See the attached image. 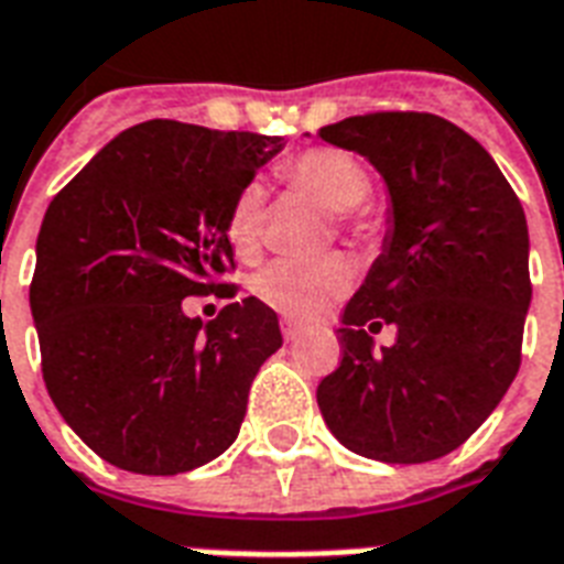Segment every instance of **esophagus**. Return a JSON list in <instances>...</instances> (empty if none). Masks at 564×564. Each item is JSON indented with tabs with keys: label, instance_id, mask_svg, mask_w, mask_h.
Wrapping results in <instances>:
<instances>
[{
	"label": "esophagus",
	"instance_id": "obj_1",
	"mask_svg": "<svg viewBox=\"0 0 564 564\" xmlns=\"http://www.w3.org/2000/svg\"><path fill=\"white\" fill-rule=\"evenodd\" d=\"M300 335H303V326H300V323L282 321V338H285V341H296Z\"/></svg>",
	"mask_w": 564,
	"mask_h": 564
}]
</instances>
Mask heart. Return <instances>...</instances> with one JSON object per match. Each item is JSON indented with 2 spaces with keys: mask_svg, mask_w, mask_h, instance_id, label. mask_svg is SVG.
Masks as SVG:
<instances>
[{
  "mask_svg": "<svg viewBox=\"0 0 564 564\" xmlns=\"http://www.w3.org/2000/svg\"><path fill=\"white\" fill-rule=\"evenodd\" d=\"M282 178L300 194L312 196L335 217L370 232L377 220L361 208L370 194V176L359 159L335 147H314L288 161ZM264 235V191L259 185H243L235 194L226 214V241L241 259H252L261 250ZM352 268L344 256H321V259H279L259 270L252 279V294L273 312L291 321H312L335 303L350 288Z\"/></svg>",
  "mask_w": 564,
  "mask_h": 564,
  "instance_id": "obj_1",
  "label": "heart"
}]
</instances>
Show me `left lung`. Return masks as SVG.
<instances>
[{"mask_svg": "<svg viewBox=\"0 0 564 564\" xmlns=\"http://www.w3.org/2000/svg\"><path fill=\"white\" fill-rule=\"evenodd\" d=\"M382 173L394 226L344 308L341 365L317 386L332 435L368 459L417 465L482 426L521 368L530 235L521 199L468 132L423 111L323 126ZM398 329L372 350L370 330Z\"/></svg>", "mask_w": 564, "mask_h": 564, "instance_id": "left-lung-1", "label": "left lung"}]
</instances>
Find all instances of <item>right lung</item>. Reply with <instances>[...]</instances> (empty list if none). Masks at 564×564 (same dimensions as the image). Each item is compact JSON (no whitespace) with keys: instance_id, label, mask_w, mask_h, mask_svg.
Segmentation results:
<instances>
[{"instance_id":"add662e5","label":"right lung","mask_w":564,"mask_h":564,"mask_svg":"<svg viewBox=\"0 0 564 564\" xmlns=\"http://www.w3.org/2000/svg\"><path fill=\"white\" fill-rule=\"evenodd\" d=\"M282 138L147 120L61 187L37 235L29 303L61 417L117 468L173 477L238 438L276 312L247 296L212 323L187 296H235L226 214Z\"/></svg>"}]
</instances>
